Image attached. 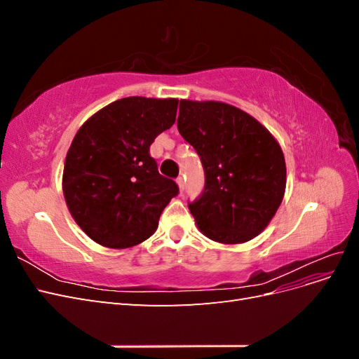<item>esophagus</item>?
I'll return each instance as SVG.
<instances>
[{"mask_svg":"<svg viewBox=\"0 0 359 359\" xmlns=\"http://www.w3.org/2000/svg\"><path fill=\"white\" fill-rule=\"evenodd\" d=\"M177 184H178V187H180V191H182L184 190V178L178 177L177 178Z\"/></svg>","mask_w":359,"mask_h":359,"instance_id":"obj_1","label":"esophagus"}]
</instances>
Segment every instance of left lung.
Segmentation results:
<instances>
[{
  "label": "left lung",
  "mask_w": 359,
  "mask_h": 359,
  "mask_svg": "<svg viewBox=\"0 0 359 359\" xmlns=\"http://www.w3.org/2000/svg\"><path fill=\"white\" fill-rule=\"evenodd\" d=\"M178 130L205 170L203 193L189 205L199 231L220 244L253 240L285 196L286 161L277 139L240 107L212 100H180Z\"/></svg>",
  "instance_id": "left-lung-1"
}]
</instances>
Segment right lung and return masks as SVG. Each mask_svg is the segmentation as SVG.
Returning <instances> with one entry per match:
<instances>
[{"instance_id": "obj_1", "label": "right lung", "mask_w": 359, "mask_h": 359, "mask_svg": "<svg viewBox=\"0 0 359 359\" xmlns=\"http://www.w3.org/2000/svg\"><path fill=\"white\" fill-rule=\"evenodd\" d=\"M178 99L126 97L81 126L67 151L62 193L67 208L93 241L109 248L144 243L178 194L149 156L154 139L175 123Z\"/></svg>"}]
</instances>
